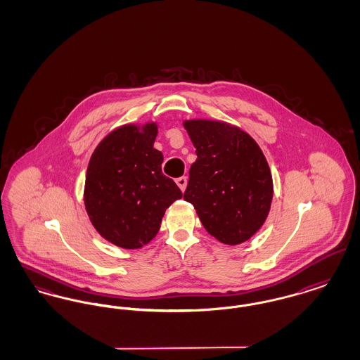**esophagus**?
Returning <instances> with one entry per match:
<instances>
[{
    "instance_id": "1",
    "label": "esophagus",
    "mask_w": 360,
    "mask_h": 360,
    "mask_svg": "<svg viewBox=\"0 0 360 360\" xmlns=\"http://www.w3.org/2000/svg\"><path fill=\"white\" fill-rule=\"evenodd\" d=\"M176 185L179 186V188L182 190V191H185V188H186V185H188V178L186 176H179V178H176Z\"/></svg>"
}]
</instances>
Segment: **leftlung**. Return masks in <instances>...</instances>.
Segmentation results:
<instances>
[{
	"label": "left lung",
	"instance_id": "8db88e82",
	"mask_svg": "<svg viewBox=\"0 0 360 360\" xmlns=\"http://www.w3.org/2000/svg\"><path fill=\"white\" fill-rule=\"evenodd\" d=\"M197 160L188 172L185 201L197 210L206 231L236 245L266 221L273 200V178L257 141L226 122H184Z\"/></svg>",
	"mask_w": 360,
	"mask_h": 360
}]
</instances>
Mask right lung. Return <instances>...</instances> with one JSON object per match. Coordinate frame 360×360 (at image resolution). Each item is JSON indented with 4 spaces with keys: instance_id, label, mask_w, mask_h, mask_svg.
<instances>
[{
    "instance_id": "add662e5",
    "label": "right lung",
    "mask_w": 360,
    "mask_h": 360,
    "mask_svg": "<svg viewBox=\"0 0 360 360\" xmlns=\"http://www.w3.org/2000/svg\"><path fill=\"white\" fill-rule=\"evenodd\" d=\"M155 122L122 125L97 146L85 181L86 212L103 239L135 250L154 239L182 191L162 172Z\"/></svg>"
}]
</instances>
